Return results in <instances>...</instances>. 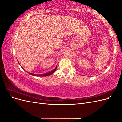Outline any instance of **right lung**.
Listing matches in <instances>:
<instances>
[{
  "label": "right lung",
  "instance_id": "right-lung-1",
  "mask_svg": "<svg viewBox=\"0 0 122 122\" xmlns=\"http://www.w3.org/2000/svg\"><path fill=\"white\" fill-rule=\"evenodd\" d=\"M56 68H57V66L56 67H55V68L52 71H51L49 72H48V73H44V74H32V73H29L30 74V75H32L33 76H39V77H43V76H49V75H50L51 74H52L55 71V70H56Z\"/></svg>",
  "mask_w": 122,
  "mask_h": 122
}]
</instances>
